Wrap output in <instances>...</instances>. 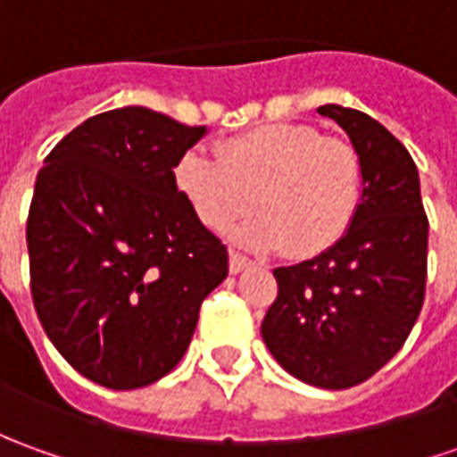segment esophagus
Segmentation results:
<instances>
[{"label": "esophagus", "instance_id": "34e87169", "mask_svg": "<svg viewBox=\"0 0 457 457\" xmlns=\"http://www.w3.org/2000/svg\"><path fill=\"white\" fill-rule=\"evenodd\" d=\"M250 265H253V260H247L245 254L229 250V272H232V275H237V272H242V270H247Z\"/></svg>", "mask_w": 457, "mask_h": 457}]
</instances>
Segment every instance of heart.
Masks as SVG:
<instances>
[{"label": "heart", "instance_id": "b5f03b06", "mask_svg": "<svg viewBox=\"0 0 457 457\" xmlns=\"http://www.w3.org/2000/svg\"><path fill=\"white\" fill-rule=\"evenodd\" d=\"M175 179L192 212L212 232H225L257 210L237 240L254 250L287 245L312 257L343 240L362 200L358 150L318 127L278 122L229 137L220 160L200 150L177 162Z\"/></svg>", "mask_w": 457, "mask_h": 457}]
</instances>
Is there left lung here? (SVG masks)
<instances>
[{"label": "left lung", "instance_id": "8db88e82", "mask_svg": "<svg viewBox=\"0 0 457 457\" xmlns=\"http://www.w3.org/2000/svg\"><path fill=\"white\" fill-rule=\"evenodd\" d=\"M362 162V200L343 240L275 270L262 340L285 370L325 390L365 383L408 340L425 300L428 217L411 152L370 114L318 107Z\"/></svg>", "mask_w": 457, "mask_h": 457}]
</instances>
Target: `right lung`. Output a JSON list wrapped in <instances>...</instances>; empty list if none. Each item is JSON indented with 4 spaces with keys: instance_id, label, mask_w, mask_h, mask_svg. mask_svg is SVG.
I'll list each match as a JSON object with an SVG mask.
<instances>
[{
    "instance_id": "right-lung-1",
    "label": "right lung",
    "mask_w": 457,
    "mask_h": 457,
    "mask_svg": "<svg viewBox=\"0 0 457 457\" xmlns=\"http://www.w3.org/2000/svg\"><path fill=\"white\" fill-rule=\"evenodd\" d=\"M207 127L147 107L89 117L46 154L27 220L32 300L62 358L135 390L182 360L228 247L192 212L175 167Z\"/></svg>"
}]
</instances>
